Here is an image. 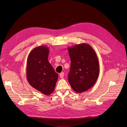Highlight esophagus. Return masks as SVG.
Returning <instances> with one entry per match:
<instances>
[{
  "label": "esophagus",
  "instance_id": "esophagus-1",
  "mask_svg": "<svg viewBox=\"0 0 127 127\" xmlns=\"http://www.w3.org/2000/svg\"><path fill=\"white\" fill-rule=\"evenodd\" d=\"M64 72H62V73H60V74L59 76H60V78H63L64 77Z\"/></svg>",
  "mask_w": 127,
  "mask_h": 127
}]
</instances>
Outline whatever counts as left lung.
<instances>
[{"label": "left lung", "mask_w": 127, "mask_h": 127, "mask_svg": "<svg viewBox=\"0 0 127 127\" xmlns=\"http://www.w3.org/2000/svg\"><path fill=\"white\" fill-rule=\"evenodd\" d=\"M71 67L68 81L77 93L86 92L92 88L98 79L99 64L95 50L87 43L68 47Z\"/></svg>", "instance_id": "obj_1"}]
</instances>
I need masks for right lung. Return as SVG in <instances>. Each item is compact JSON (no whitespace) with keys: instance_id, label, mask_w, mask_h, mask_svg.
Segmentation results:
<instances>
[{"instance_id":"add662e5","label":"right lung","mask_w":127,"mask_h":127,"mask_svg":"<svg viewBox=\"0 0 127 127\" xmlns=\"http://www.w3.org/2000/svg\"><path fill=\"white\" fill-rule=\"evenodd\" d=\"M49 51L45 45L34 48L29 54L26 66V77L30 85L46 95L54 92L58 77L48 61Z\"/></svg>"}]
</instances>
